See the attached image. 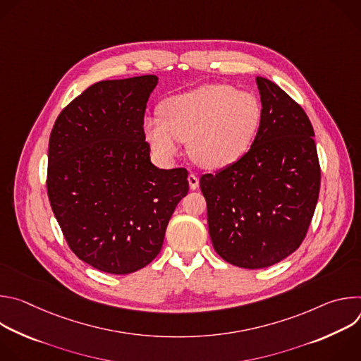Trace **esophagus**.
I'll return each mask as SVG.
<instances>
[{
    "mask_svg": "<svg viewBox=\"0 0 361 361\" xmlns=\"http://www.w3.org/2000/svg\"><path fill=\"white\" fill-rule=\"evenodd\" d=\"M188 185H190V188L191 190H195V188H198V177L195 176V174H188Z\"/></svg>",
    "mask_w": 361,
    "mask_h": 361,
    "instance_id": "esophagus-1",
    "label": "esophagus"
}]
</instances>
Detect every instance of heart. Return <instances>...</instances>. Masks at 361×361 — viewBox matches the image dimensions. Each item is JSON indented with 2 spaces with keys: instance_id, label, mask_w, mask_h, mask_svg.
<instances>
[{
  "instance_id": "obj_1",
  "label": "heart",
  "mask_w": 361,
  "mask_h": 361,
  "mask_svg": "<svg viewBox=\"0 0 361 361\" xmlns=\"http://www.w3.org/2000/svg\"><path fill=\"white\" fill-rule=\"evenodd\" d=\"M263 120L260 99L227 84H205L167 98L161 116L147 117L144 133L164 160L188 142L191 159L202 169L223 170L250 151Z\"/></svg>"
}]
</instances>
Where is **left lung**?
<instances>
[{"mask_svg": "<svg viewBox=\"0 0 361 361\" xmlns=\"http://www.w3.org/2000/svg\"><path fill=\"white\" fill-rule=\"evenodd\" d=\"M263 120L235 164L200 178L217 254L241 269L281 262L302 243L320 191L314 130L304 110L273 81L257 77Z\"/></svg>", "mask_w": 361, "mask_h": 361, "instance_id": "left-lung-1", "label": "left lung"}]
</instances>
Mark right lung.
Wrapping results in <instances>:
<instances>
[{
    "label": "right lung",
    "mask_w": 361,
    "mask_h": 361,
    "mask_svg": "<svg viewBox=\"0 0 361 361\" xmlns=\"http://www.w3.org/2000/svg\"><path fill=\"white\" fill-rule=\"evenodd\" d=\"M156 75L99 81L60 113L49 135L47 191L80 260L130 274L159 255L188 192L185 169L149 161L144 113Z\"/></svg>",
    "instance_id": "right-lung-1"
}]
</instances>
